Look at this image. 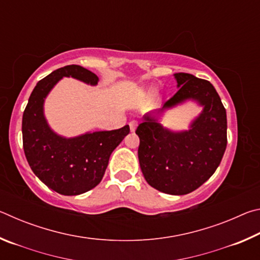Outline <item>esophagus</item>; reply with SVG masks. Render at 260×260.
I'll use <instances>...</instances> for the list:
<instances>
[{
    "label": "esophagus",
    "instance_id": "esophagus-1",
    "mask_svg": "<svg viewBox=\"0 0 260 260\" xmlns=\"http://www.w3.org/2000/svg\"><path fill=\"white\" fill-rule=\"evenodd\" d=\"M136 126H138V121H136V120H132V121H129V128H131V131H132V132H134V131H135Z\"/></svg>",
    "mask_w": 260,
    "mask_h": 260
}]
</instances>
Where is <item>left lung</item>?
<instances>
[{
	"label": "left lung",
	"mask_w": 260,
	"mask_h": 260,
	"mask_svg": "<svg viewBox=\"0 0 260 260\" xmlns=\"http://www.w3.org/2000/svg\"><path fill=\"white\" fill-rule=\"evenodd\" d=\"M179 90L159 111L147 113L135 133L140 138L139 161L144 179L157 190L186 195L211 178L227 146V117L212 83L189 73H175ZM187 99L204 111L188 131L172 132L157 122V116Z\"/></svg>",
	"instance_id": "left-lung-1"
}]
</instances>
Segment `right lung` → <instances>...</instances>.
I'll return each instance as SVG.
<instances>
[{"mask_svg": "<svg viewBox=\"0 0 260 260\" xmlns=\"http://www.w3.org/2000/svg\"><path fill=\"white\" fill-rule=\"evenodd\" d=\"M63 77H72L96 86L99 77L80 65H68L37 83L23 114V146L30 169L56 192L72 196L86 192L101 182L112 151L129 133L119 129L86 133L76 138L56 134L46 120L43 103Z\"/></svg>", "mask_w": 260, "mask_h": 260, "instance_id": "1", "label": "right lung"}]
</instances>
